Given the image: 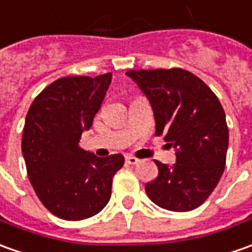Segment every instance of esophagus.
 Returning a JSON list of instances; mask_svg holds the SVG:
<instances>
[{"label":"esophagus","instance_id":"esophagus-1","mask_svg":"<svg viewBox=\"0 0 252 252\" xmlns=\"http://www.w3.org/2000/svg\"><path fill=\"white\" fill-rule=\"evenodd\" d=\"M126 164H129V165H135V164H138V162H139V160H138L136 157H133V156H126Z\"/></svg>","mask_w":252,"mask_h":252}]
</instances>
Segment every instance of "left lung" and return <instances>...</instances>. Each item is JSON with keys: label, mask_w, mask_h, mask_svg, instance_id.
<instances>
[{"label": "left lung", "mask_w": 252, "mask_h": 252, "mask_svg": "<svg viewBox=\"0 0 252 252\" xmlns=\"http://www.w3.org/2000/svg\"><path fill=\"white\" fill-rule=\"evenodd\" d=\"M155 113L156 135L174 148L172 167L155 161L158 176L145 186L149 198L168 211H191L220 182L226 162L229 129L211 88L184 68L129 70Z\"/></svg>", "instance_id": "8db88e82"}]
</instances>
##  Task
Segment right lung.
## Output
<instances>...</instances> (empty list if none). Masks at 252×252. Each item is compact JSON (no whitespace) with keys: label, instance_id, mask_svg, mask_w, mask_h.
<instances>
[{"label":"right lung","instance_id":"obj_1","mask_svg":"<svg viewBox=\"0 0 252 252\" xmlns=\"http://www.w3.org/2000/svg\"><path fill=\"white\" fill-rule=\"evenodd\" d=\"M112 73L56 80L32 100L26 116L22 153L35 194L48 211L66 220L96 215L112 196L124 156L100 158L80 148L84 131L100 109Z\"/></svg>","mask_w":252,"mask_h":252}]
</instances>
